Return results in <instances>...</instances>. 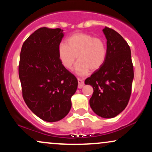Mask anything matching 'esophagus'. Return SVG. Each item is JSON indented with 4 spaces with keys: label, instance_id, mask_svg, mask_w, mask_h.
<instances>
[{
    "label": "esophagus",
    "instance_id": "1",
    "mask_svg": "<svg viewBox=\"0 0 152 152\" xmlns=\"http://www.w3.org/2000/svg\"><path fill=\"white\" fill-rule=\"evenodd\" d=\"M78 88H83V86H84V81H83V80L81 79V78H78Z\"/></svg>",
    "mask_w": 152,
    "mask_h": 152
}]
</instances>
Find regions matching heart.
<instances>
[{
  "instance_id": "obj_1",
  "label": "heart",
  "mask_w": 152,
  "mask_h": 152,
  "mask_svg": "<svg viewBox=\"0 0 152 152\" xmlns=\"http://www.w3.org/2000/svg\"><path fill=\"white\" fill-rule=\"evenodd\" d=\"M58 56L62 66L70 69L76 61V71L79 75H86L91 71H97L106 61L107 48L105 41L85 33H76L66 39V44L61 43L58 46Z\"/></svg>"
}]
</instances>
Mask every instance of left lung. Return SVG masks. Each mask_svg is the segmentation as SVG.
<instances>
[{
	"label": "left lung",
	"mask_w": 152,
	"mask_h": 152,
	"mask_svg": "<svg viewBox=\"0 0 152 152\" xmlns=\"http://www.w3.org/2000/svg\"><path fill=\"white\" fill-rule=\"evenodd\" d=\"M107 46L106 61L101 69L85 80L94 88L90 106L103 118H114L124 110L129 101L134 67L128 43L118 33L103 29Z\"/></svg>",
	"instance_id": "8db88e82"
}]
</instances>
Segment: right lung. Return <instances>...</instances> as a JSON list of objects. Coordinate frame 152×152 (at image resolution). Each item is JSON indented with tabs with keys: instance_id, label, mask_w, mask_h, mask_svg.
Returning a JSON list of instances; mask_svg holds the SVG:
<instances>
[{
	"instance_id": "add662e5",
	"label": "right lung",
	"mask_w": 152,
	"mask_h": 152,
	"mask_svg": "<svg viewBox=\"0 0 152 152\" xmlns=\"http://www.w3.org/2000/svg\"><path fill=\"white\" fill-rule=\"evenodd\" d=\"M61 28H40L26 40L20 55L18 74L23 98L40 118L55 122L64 118L71 108V98L77 78L59 61Z\"/></svg>"
}]
</instances>
